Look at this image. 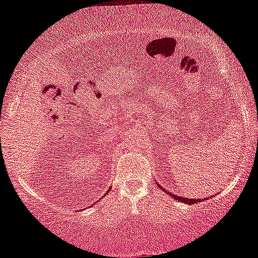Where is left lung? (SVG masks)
Segmentation results:
<instances>
[{"instance_id":"left-lung-1","label":"left lung","mask_w":258,"mask_h":258,"mask_svg":"<svg viewBox=\"0 0 258 258\" xmlns=\"http://www.w3.org/2000/svg\"><path fill=\"white\" fill-rule=\"evenodd\" d=\"M158 185H159V183H158ZM159 187L163 189L164 192H166V194H169L170 195V196H172V198H175V200H177V201H181V202H183V203H187V205H194V203H197V202H201L200 200H194V198H185V197H180V196H177V195H174V194H171V192H169V191H166L165 188L164 187H161V186L159 185ZM203 200V198H202Z\"/></svg>"}]
</instances>
